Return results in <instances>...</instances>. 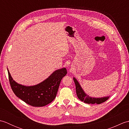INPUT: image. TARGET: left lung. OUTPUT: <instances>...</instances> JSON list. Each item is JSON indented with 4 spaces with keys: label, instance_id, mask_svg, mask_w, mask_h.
Segmentation results:
<instances>
[{
    "label": "left lung",
    "instance_id": "obj_1",
    "mask_svg": "<svg viewBox=\"0 0 129 129\" xmlns=\"http://www.w3.org/2000/svg\"><path fill=\"white\" fill-rule=\"evenodd\" d=\"M73 80L74 81L76 86V92L78 98L81 101H83L85 103L87 104H100L105 102V101L108 99L109 96H106L103 98H92L90 97L89 95H87L85 92L84 91V90L82 89L80 84L76 79L74 78Z\"/></svg>",
    "mask_w": 129,
    "mask_h": 129
}]
</instances>
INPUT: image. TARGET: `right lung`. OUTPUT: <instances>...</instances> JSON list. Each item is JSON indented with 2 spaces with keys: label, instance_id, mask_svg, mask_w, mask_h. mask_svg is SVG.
I'll list each match as a JSON object with an SVG mask.
<instances>
[{
  "label": "right lung",
  "instance_id": "obj_1",
  "mask_svg": "<svg viewBox=\"0 0 129 129\" xmlns=\"http://www.w3.org/2000/svg\"><path fill=\"white\" fill-rule=\"evenodd\" d=\"M12 89L16 96L29 105L41 107L50 104L55 98L62 78L66 75V68L55 71L42 83L34 86H26L18 84L13 80L8 70Z\"/></svg>",
  "mask_w": 129,
  "mask_h": 129
}]
</instances>
